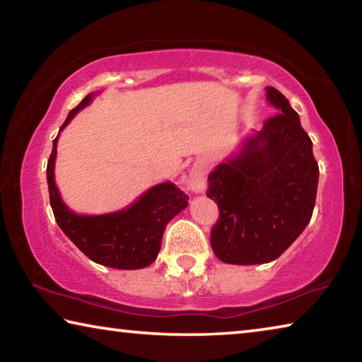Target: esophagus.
I'll return each instance as SVG.
<instances>
[{
	"mask_svg": "<svg viewBox=\"0 0 362 362\" xmlns=\"http://www.w3.org/2000/svg\"><path fill=\"white\" fill-rule=\"evenodd\" d=\"M188 188L194 193H201L204 192L206 188V169L204 166H194L188 174V180H187Z\"/></svg>",
	"mask_w": 362,
	"mask_h": 362,
	"instance_id": "obj_1",
	"label": "esophagus"
}]
</instances>
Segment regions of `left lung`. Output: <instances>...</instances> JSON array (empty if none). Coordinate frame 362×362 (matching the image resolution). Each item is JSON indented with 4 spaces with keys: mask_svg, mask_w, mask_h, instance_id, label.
Returning a JSON list of instances; mask_svg holds the SVG:
<instances>
[{
    "mask_svg": "<svg viewBox=\"0 0 362 362\" xmlns=\"http://www.w3.org/2000/svg\"><path fill=\"white\" fill-rule=\"evenodd\" d=\"M267 99L278 115L209 174L207 196L220 217L214 254L231 265L268 263L297 240L313 216L320 168L313 144L289 100L274 88Z\"/></svg>",
    "mask_w": 362,
    "mask_h": 362,
    "instance_id": "obj_1",
    "label": "left lung"
}]
</instances>
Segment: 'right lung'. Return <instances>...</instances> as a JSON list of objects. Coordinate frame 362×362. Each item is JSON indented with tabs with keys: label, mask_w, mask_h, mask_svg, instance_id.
I'll list each match as a JSON object with an SVG mask.
<instances>
[{
	"label": "right lung",
	"mask_w": 362,
	"mask_h": 362,
	"mask_svg": "<svg viewBox=\"0 0 362 362\" xmlns=\"http://www.w3.org/2000/svg\"><path fill=\"white\" fill-rule=\"evenodd\" d=\"M93 97V94L86 95L71 110L60 131H64L79 110L89 105ZM59 136L52 142L46 174L49 199L60 230L86 257L100 265L118 269H140L151 265L161 249L164 228L170 218L188 206V196L174 183L164 182L151 187L136 203L122 211L103 216H78L60 198L54 180Z\"/></svg>",
	"instance_id": "obj_1"
}]
</instances>
